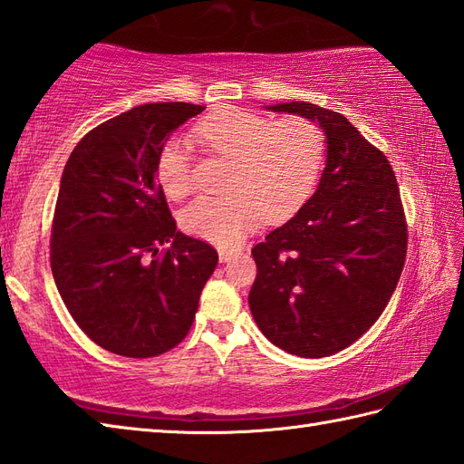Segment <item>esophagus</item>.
<instances>
[{
  "label": "esophagus",
  "mask_w": 464,
  "mask_h": 464,
  "mask_svg": "<svg viewBox=\"0 0 464 464\" xmlns=\"http://www.w3.org/2000/svg\"><path fill=\"white\" fill-rule=\"evenodd\" d=\"M233 257H235L233 251H225V249L219 251V261H221V263H229Z\"/></svg>",
  "instance_id": "esophagus-1"
}]
</instances>
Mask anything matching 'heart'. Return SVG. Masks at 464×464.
<instances>
[{"label": "heart", "instance_id": "1", "mask_svg": "<svg viewBox=\"0 0 464 464\" xmlns=\"http://www.w3.org/2000/svg\"><path fill=\"white\" fill-rule=\"evenodd\" d=\"M207 151L231 160L221 197H197L181 213V227L193 237L233 247L265 219L279 223L309 199L327 153L324 133L301 117L271 121L245 110L213 111L193 127ZM155 177L169 199L189 195L191 147L169 140L155 161Z\"/></svg>", "mask_w": 464, "mask_h": 464}]
</instances>
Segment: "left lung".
<instances>
[{"label":"left lung","mask_w":464,"mask_h":464,"mask_svg":"<svg viewBox=\"0 0 464 464\" xmlns=\"http://www.w3.org/2000/svg\"><path fill=\"white\" fill-rule=\"evenodd\" d=\"M319 123L327 141L317 191L251 255L249 307L261 333L304 359L329 357L387 307L407 257V223L387 157L347 117L307 102L267 105Z\"/></svg>","instance_id":"obj_1"}]
</instances>
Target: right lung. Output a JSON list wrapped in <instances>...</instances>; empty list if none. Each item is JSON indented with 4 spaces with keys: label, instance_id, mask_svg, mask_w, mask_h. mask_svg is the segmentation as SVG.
Returning <instances> with one entry per match:
<instances>
[{
    "label": "right lung",
    "instance_id": "add662e5",
    "mask_svg": "<svg viewBox=\"0 0 464 464\" xmlns=\"http://www.w3.org/2000/svg\"><path fill=\"white\" fill-rule=\"evenodd\" d=\"M203 105L145 103L75 145L59 183L52 273L67 311L121 357H157L189 333L219 255L177 231L155 161Z\"/></svg>",
    "mask_w": 464,
    "mask_h": 464
}]
</instances>
